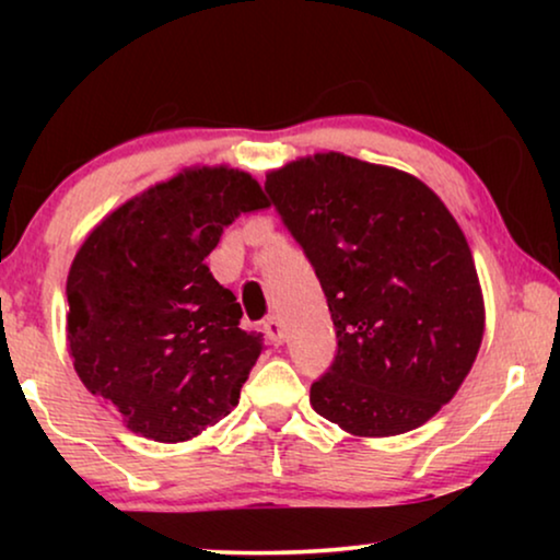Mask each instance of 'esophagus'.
I'll use <instances>...</instances> for the list:
<instances>
[{
    "mask_svg": "<svg viewBox=\"0 0 560 560\" xmlns=\"http://www.w3.org/2000/svg\"><path fill=\"white\" fill-rule=\"evenodd\" d=\"M262 328H265V336L267 339H270L272 343H282L288 339V331H285V326H282V320L278 318V316H270L262 324Z\"/></svg>",
    "mask_w": 560,
    "mask_h": 560,
    "instance_id": "1",
    "label": "esophagus"
}]
</instances>
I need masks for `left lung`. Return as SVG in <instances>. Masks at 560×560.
I'll list each match as a JSON object with an SVG mask.
<instances>
[{
	"mask_svg": "<svg viewBox=\"0 0 560 560\" xmlns=\"http://www.w3.org/2000/svg\"><path fill=\"white\" fill-rule=\"evenodd\" d=\"M265 190L316 267L339 339L313 410L359 439L423 425L458 393L485 336L458 221L416 175L343 152L267 171Z\"/></svg>",
	"mask_w": 560,
	"mask_h": 560,
	"instance_id": "8db88e82",
	"label": "left lung"
}]
</instances>
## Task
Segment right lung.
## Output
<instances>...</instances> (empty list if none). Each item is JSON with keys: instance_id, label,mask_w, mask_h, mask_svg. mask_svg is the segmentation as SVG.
<instances>
[{"instance_id": "obj_1", "label": "right lung", "mask_w": 560, "mask_h": 560, "mask_svg": "<svg viewBox=\"0 0 560 560\" xmlns=\"http://www.w3.org/2000/svg\"><path fill=\"white\" fill-rule=\"evenodd\" d=\"M255 175L190 165L91 229L66 280L73 370L129 431L158 443L201 435L240 402L262 341L206 257L240 213L267 209Z\"/></svg>"}]
</instances>
